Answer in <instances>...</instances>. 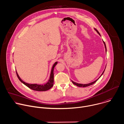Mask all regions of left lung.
I'll list each match as a JSON object with an SVG mask.
<instances>
[{"instance_id": "1", "label": "left lung", "mask_w": 124, "mask_h": 124, "mask_svg": "<svg viewBox=\"0 0 124 124\" xmlns=\"http://www.w3.org/2000/svg\"><path fill=\"white\" fill-rule=\"evenodd\" d=\"M95 30L97 32V33L99 34V35H100L101 36V35H100V33L98 31V30H97L96 29H95ZM103 44H104V46H105V52H106V53H107V47H106V45H105V43H104V42L103 41ZM105 68H106V67H105ZM105 69L104 70H103V72H102V73L101 74V75L100 76V77L97 79H96V80H95L94 81H93V82H91V83H87V84H80V83H77V82H74V81H72V82H73V83L74 84H75V85H77V86H78V87H87V86H90V85H92V84H94L100 78H101V77L102 75V74H103V73H104V70H105Z\"/></svg>"}]
</instances>
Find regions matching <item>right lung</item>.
<instances>
[{"label": "right lung", "mask_w": 124, "mask_h": 124, "mask_svg": "<svg viewBox=\"0 0 124 124\" xmlns=\"http://www.w3.org/2000/svg\"><path fill=\"white\" fill-rule=\"evenodd\" d=\"M57 62H56L54 64V65H53L51 69V70L50 77L48 81L46 84H42V85L37 84H29V83L25 82L24 81L22 80V79L19 77L18 74L17 73V72H16V74L19 79L25 85H26L27 87L29 88L30 89L35 91H45L50 89V88L53 86V85H54V67L57 65Z\"/></svg>", "instance_id": "1"}]
</instances>
